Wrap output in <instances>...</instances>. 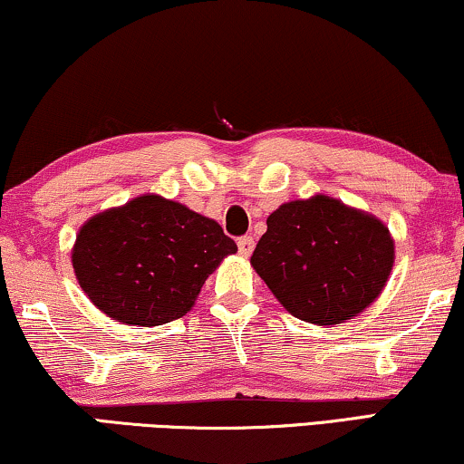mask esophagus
I'll use <instances>...</instances> for the list:
<instances>
[{"label": "esophagus", "mask_w": 464, "mask_h": 464, "mask_svg": "<svg viewBox=\"0 0 464 464\" xmlns=\"http://www.w3.org/2000/svg\"><path fill=\"white\" fill-rule=\"evenodd\" d=\"M237 247H239V254L241 256H250L252 254V250H254V239L250 237V235H246V237H241L239 241H237Z\"/></svg>", "instance_id": "esophagus-1"}]
</instances>
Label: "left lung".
Here are the masks:
<instances>
[{"label":"left lung","instance_id":"1","mask_svg":"<svg viewBox=\"0 0 464 464\" xmlns=\"http://www.w3.org/2000/svg\"><path fill=\"white\" fill-rule=\"evenodd\" d=\"M393 263L395 241L381 218L322 193L279 206L250 258L284 309L315 325L368 309Z\"/></svg>","mask_w":464,"mask_h":464}]
</instances>
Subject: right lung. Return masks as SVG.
I'll list each match as a JSON object with an SVG mask.
<instances>
[{"mask_svg": "<svg viewBox=\"0 0 464 464\" xmlns=\"http://www.w3.org/2000/svg\"><path fill=\"white\" fill-rule=\"evenodd\" d=\"M235 252L217 220L145 193L88 218L71 263L96 309L120 324L151 328L187 315L208 276Z\"/></svg>", "mask_w": 464, "mask_h": 464, "instance_id": "1", "label": "right lung"}]
</instances>
